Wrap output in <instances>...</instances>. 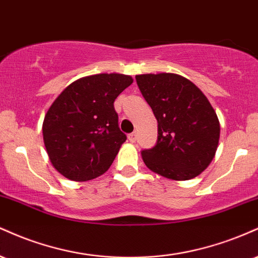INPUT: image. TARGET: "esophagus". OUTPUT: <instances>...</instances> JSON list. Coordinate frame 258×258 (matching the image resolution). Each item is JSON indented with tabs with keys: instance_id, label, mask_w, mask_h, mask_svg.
<instances>
[{
	"instance_id": "1",
	"label": "esophagus",
	"mask_w": 258,
	"mask_h": 258,
	"mask_svg": "<svg viewBox=\"0 0 258 258\" xmlns=\"http://www.w3.org/2000/svg\"><path fill=\"white\" fill-rule=\"evenodd\" d=\"M128 139H129L130 142H135L136 139H138V133L135 132V133H132V134H129Z\"/></svg>"
}]
</instances>
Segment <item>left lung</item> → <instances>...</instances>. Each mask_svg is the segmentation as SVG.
Returning <instances> with one entry per match:
<instances>
[{
    "instance_id": "1",
    "label": "left lung",
    "mask_w": 258,
    "mask_h": 258,
    "mask_svg": "<svg viewBox=\"0 0 258 258\" xmlns=\"http://www.w3.org/2000/svg\"><path fill=\"white\" fill-rule=\"evenodd\" d=\"M135 78L158 122L156 146L141 152L145 164L170 180L198 176L214 159L220 140L219 118L207 96L180 75Z\"/></svg>"
}]
</instances>
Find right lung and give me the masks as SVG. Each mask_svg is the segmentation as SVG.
Masks as SVG:
<instances>
[{"instance_id": "add662e5", "label": "right lung", "mask_w": 258, "mask_h": 258, "mask_svg": "<svg viewBox=\"0 0 258 258\" xmlns=\"http://www.w3.org/2000/svg\"><path fill=\"white\" fill-rule=\"evenodd\" d=\"M132 83L128 75L87 76L54 100L42 132L51 164L62 176L83 182L108 170L126 140L113 102Z\"/></svg>"}]
</instances>
